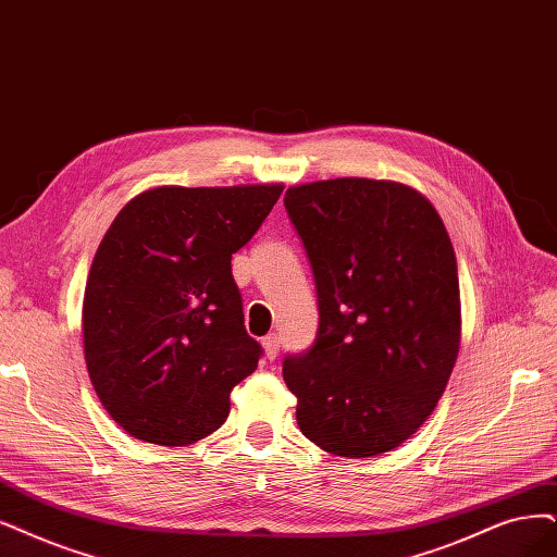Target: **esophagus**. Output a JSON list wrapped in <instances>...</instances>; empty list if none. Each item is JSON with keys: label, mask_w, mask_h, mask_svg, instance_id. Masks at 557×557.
Here are the masks:
<instances>
[{"label": "esophagus", "mask_w": 557, "mask_h": 557, "mask_svg": "<svg viewBox=\"0 0 557 557\" xmlns=\"http://www.w3.org/2000/svg\"><path fill=\"white\" fill-rule=\"evenodd\" d=\"M261 346H263V354L268 360H275L277 358V351H280V335L277 333H271L265 335L261 339Z\"/></svg>", "instance_id": "34e87169"}]
</instances>
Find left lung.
<instances>
[{"label":"left lung","instance_id":"1","mask_svg":"<svg viewBox=\"0 0 557 557\" xmlns=\"http://www.w3.org/2000/svg\"><path fill=\"white\" fill-rule=\"evenodd\" d=\"M310 257L319 333L286 358L302 434L335 457H379L434 413L461 344L455 247L422 193L327 178L284 195Z\"/></svg>","mask_w":557,"mask_h":557}]
</instances>
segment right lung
Instances as JSON below:
<instances>
[{"label":"right lung","instance_id":"add662e5","mask_svg":"<svg viewBox=\"0 0 557 557\" xmlns=\"http://www.w3.org/2000/svg\"><path fill=\"white\" fill-rule=\"evenodd\" d=\"M282 183L135 195L102 236L82 302L89 379L128 436L183 447L220 429L261 346L245 333L232 255Z\"/></svg>","mask_w":557,"mask_h":557}]
</instances>
